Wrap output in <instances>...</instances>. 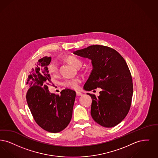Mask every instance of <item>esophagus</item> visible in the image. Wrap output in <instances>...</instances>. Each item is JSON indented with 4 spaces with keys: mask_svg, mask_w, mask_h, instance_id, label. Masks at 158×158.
Segmentation results:
<instances>
[{
    "mask_svg": "<svg viewBox=\"0 0 158 158\" xmlns=\"http://www.w3.org/2000/svg\"><path fill=\"white\" fill-rule=\"evenodd\" d=\"M76 95L79 96H82V94L80 91H76Z\"/></svg>",
    "mask_w": 158,
    "mask_h": 158,
    "instance_id": "1",
    "label": "esophagus"
}]
</instances>
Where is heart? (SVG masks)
Wrapping results in <instances>:
<instances>
[{"mask_svg": "<svg viewBox=\"0 0 158 158\" xmlns=\"http://www.w3.org/2000/svg\"><path fill=\"white\" fill-rule=\"evenodd\" d=\"M67 61L74 67L79 69L82 66V62L79 58L75 56H69L67 58ZM58 71V65L56 61L52 62L48 67V73L51 75H55ZM81 82V79L80 78H74L66 79L63 82V84L69 88L73 89H77L79 87V84Z\"/></svg>", "mask_w": 158, "mask_h": 158, "instance_id": "obj_1", "label": "heart"}]
</instances>
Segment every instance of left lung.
Wrapping results in <instances>:
<instances>
[{
    "label": "left lung",
    "instance_id": "8db88e82",
    "mask_svg": "<svg viewBox=\"0 0 158 158\" xmlns=\"http://www.w3.org/2000/svg\"><path fill=\"white\" fill-rule=\"evenodd\" d=\"M74 55L91 60L93 69L84 89L101 88L100 96L91 97V115L105 127H113L127 116L133 96V82L129 67L117 51L99 45L77 50Z\"/></svg>",
    "mask_w": 158,
    "mask_h": 158
}]
</instances>
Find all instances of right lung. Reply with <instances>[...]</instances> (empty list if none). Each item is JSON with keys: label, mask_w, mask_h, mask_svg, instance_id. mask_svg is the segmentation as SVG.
<instances>
[{"label": "right lung", "mask_w": 158, "mask_h": 158, "mask_svg": "<svg viewBox=\"0 0 158 158\" xmlns=\"http://www.w3.org/2000/svg\"><path fill=\"white\" fill-rule=\"evenodd\" d=\"M50 56L39 60L28 76L27 85V102L35 122L45 131L58 133L63 131L69 123L76 92L72 89L62 90L60 95L49 92L48 85L51 77L48 65Z\"/></svg>", "instance_id": "obj_1"}]
</instances>
